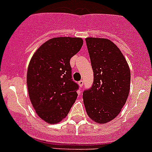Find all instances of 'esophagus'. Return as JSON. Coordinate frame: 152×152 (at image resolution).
Wrapping results in <instances>:
<instances>
[{
  "label": "esophagus",
  "instance_id": "esophagus-1",
  "mask_svg": "<svg viewBox=\"0 0 152 152\" xmlns=\"http://www.w3.org/2000/svg\"><path fill=\"white\" fill-rule=\"evenodd\" d=\"M79 85L80 86V87H83V85H84V82H83V81H82V80L79 81Z\"/></svg>",
  "mask_w": 152,
  "mask_h": 152
}]
</instances>
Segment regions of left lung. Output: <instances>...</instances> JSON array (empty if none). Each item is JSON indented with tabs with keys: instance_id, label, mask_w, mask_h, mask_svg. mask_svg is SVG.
<instances>
[{
	"instance_id": "8db88e82",
	"label": "left lung",
	"mask_w": 152,
	"mask_h": 152,
	"mask_svg": "<svg viewBox=\"0 0 152 152\" xmlns=\"http://www.w3.org/2000/svg\"><path fill=\"white\" fill-rule=\"evenodd\" d=\"M94 75L92 87L83 92L89 117L99 124L113 120L120 113L130 90V70L119 48L104 38L85 39Z\"/></svg>"
}]
</instances>
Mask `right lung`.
<instances>
[{"label": "right lung", "instance_id": "add662e5", "mask_svg": "<svg viewBox=\"0 0 152 152\" xmlns=\"http://www.w3.org/2000/svg\"><path fill=\"white\" fill-rule=\"evenodd\" d=\"M79 37H55L34 53L27 70V87L33 107L41 119L57 124L77 98L79 85L72 79L70 58L80 50Z\"/></svg>", "mask_w": 152, "mask_h": 152}]
</instances>
